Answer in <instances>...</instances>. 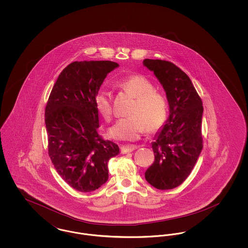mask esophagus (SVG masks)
Here are the masks:
<instances>
[{"instance_id": "34e87169", "label": "esophagus", "mask_w": 248, "mask_h": 248, "mask_svg": "<svg viewBox=\"0 0 248 248\" xmlns=\"http://www.w3.org/2000/svg\"><path fill=\"white\" fill-rule=\"evenodd\" d=\"M138 149L137 146L135 145H123L121 146V152L122 154H127V153H131L133 152L134 150Z\"/></svg>"}]
</instances>
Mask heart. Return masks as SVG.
<instances>
[{
    "mask_svg": "<svg viewBox=\"0 0 248 248\" xmlns=\"http://www.w3.org/2000/svg\"><path fill=\"white\" fill-rule=\"evenodd\" d=\"M118 85L136 99L130 108V116L119 119L108 130L112 139L132 141L140 139L146 130L153 133L163 126L168 104L165 95L155 90L154 83L142 75H132L121 80ZM94 103L98 113L109 121L113 114L110 93L106 89L99 90Z\"/></svg>",
    "mask_w": 248,
    "mask_h": 248,
    "instance_id": "1",
    "label": "heart"
}]
</instances>
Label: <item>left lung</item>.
I'll use <instances>...</instances> for the list:
<instances>
[{"label":"left lung","mask_w":248,"mask_h":248,"mask_svg":"<svg viewBox=\"0 0 248 248\" xmlns=\"http://www.w3.org/2000/svg\"><path fill=\"white\" fill-rule=\"evenodd\" d=\"M143 64L163 85L169 104V117L155 135L154 162L145 178L156 189H174L189 177L202 149V102L189 76L172 62L147 59Z\"/></svg>","instance_id":"obj_1"}]
</instances>
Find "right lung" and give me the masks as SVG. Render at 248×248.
<instances>
[{"mask_svg":"<svg viewBox=\"0 0 248 248\" xmlns=\"http://www.w3.org/2000/svg\"><path fill=\"white\" fill-rule=\"evenodd\" d=\"M112 61H75L61 73L48 98L45 121L48 154L59 176L81 192L101 187L108 178V160L117 144L98 134L94 97L107 74L118 68Z\"/></svg>","mask_w":248,"mask_h":248,"instance_id":"right-lung-1","label":"right lung"}]
</instances>
